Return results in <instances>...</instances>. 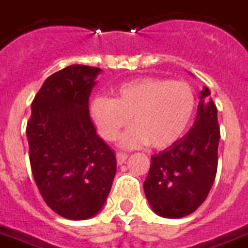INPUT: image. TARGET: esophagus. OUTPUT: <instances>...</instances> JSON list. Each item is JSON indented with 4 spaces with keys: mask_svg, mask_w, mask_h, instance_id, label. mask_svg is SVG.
I'll return each mask as SVG.
<instances>
[{
    "mask_svg": "<svg viewBox=\"0 0 248 248\" xmlns=\"http://www.w3.org/2000/svg\"><path fill=\"white\" fill-rule=\"evenodd\" d=\"M127 159V154L126 153H117V162H118V165H122L124 162H126Z\"/></svg>",
    "mask_w": 248,
    "mask_h": 248,
    "instance_id": "obj_1",
    "label": "esophagus"
}]
</instances>
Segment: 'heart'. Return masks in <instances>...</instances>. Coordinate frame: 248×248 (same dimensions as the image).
<instances>
[{"instance_id":"heart-1","label":"heart","mask_w":248,"mask_h":248,"mask_svg":"<svg viewBox=\"0 0 248 248\" xmlns=\"http://www.w3.org/2000/svg\"><path fill=\"white\" fill-rule=\"evenodd\" d=\"M197 99L192 87L183 81L142 77L115 89V97L98 95L90 111L99 134L114 140L130 124L121 143L126 147L147 145L161 150L182 137L195 113Z\"/></svg>"}]
</instances>
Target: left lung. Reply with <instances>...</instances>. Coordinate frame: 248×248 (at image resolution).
<instances>
[{
	"mask_svg": "<svg viewBox=\"0 0 248 248\" xmlns=\"http://www.w3.org/2000/svg\"><path fill=\"white\" fill-rule=\"evenodd\" d=\"M219 138L217 106L210 90L203 87L191 130L151 156L143 188L158 215L183 218L206 201L218 169Z\"/></svg>",
	"mask_w": 248,
	"mask_h": 248,
	"instance_id": "left-lung-1",
	"label": "left lung"
}]
</instances>
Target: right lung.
Wrapping results in <instances>:
<instances>
[{"label":"right lung","instance_id":"right-lung-1","mask_svg":"<svg viewBox=\"0 0 248 248\" xmlns=\"http://www.w3.org/2000/svg\"><path fill=\"white\" fill-rule=\"evenodd\" d=\"M99 67L71 65L35 94L26 134L33 178L42 199L66 219L94 217L108 198L117 159L97 134L89 97Z\"/></svg>","mask_w":248,"mask_h":248}]
</instances>
